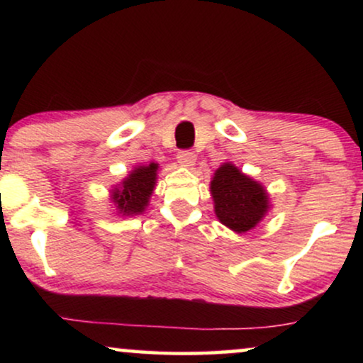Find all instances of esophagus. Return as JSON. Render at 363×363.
<instances>
[{"label": "esophagus", "instance_id": "1", "mask_svg": "<svg viewBox=\"0 0 363 363\" xmlns=\"http://www.w3.org/2000/svg\"><path fill=\"white\" fill-rule=\"evenodd\" d=\"M177 158H178V163H182L183 167H191L196 160V155H195V152H191V150H180L178 152Z\"/></svg>", "mask_w": 363, "mask_h": 363}]
</instances>
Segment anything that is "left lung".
Masks as SVG:
<instances>
[{
    "mask_svg": "<svg viewBox=\"0 0 363 363\" xmlns=\"http://www.w3.org/2000/svg\"><path fill=\"white\" fill-rule=\"evenodd\" d=\"M211 193L218 220L233 231H250L267 211V195L262 186L231 163L218 168Z\"/></svg>",
    "mask_w": 363,
    "mask_h": 363,
    "instance_id": "1",
    "label": "left lung"
}]
</instances>
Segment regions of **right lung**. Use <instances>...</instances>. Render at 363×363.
Returning <instances> with one entry per match:
<instances>
[{"mask_svg": "<svg viewBox=\"0 0 363 363\" xmlns=\"http://www.w3.org/2000/svg\"><path fill=\"white\" fill-rule=\"evenodd\" d=\"M157 165L150 163L148 167H138L132 175L122 183L121 190L113 191V201L123 215H137L145 210L148 198L155 186Z\"/></svg>", "mask_w": 363, "mask_h": 363, "instance_id": "add662e5", "label": "right lung"}]
</instances>
